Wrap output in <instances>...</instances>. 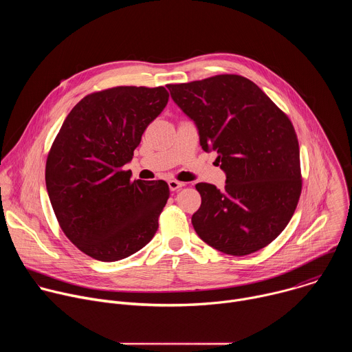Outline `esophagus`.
I'll return each mask as SVG.
<instances>
[{
    "mask_svg": "<svg viewBox=\"0 0 352 352\" xmlns=\"http://www.w3.org/2000/svg\"><path fill=\"white\" fill-rule=\"evenodd\" d=\"M168 186H170L171 190H178V189H181L182 186H185V184L181 182V181H177V179H170V181H168Z\"/></svg>",
    "mask_w": 352,
    "mask_h": 352,
    "instance_id": "esophagus-1",
    "label": "esophagus"
}]
</instances>
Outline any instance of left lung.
<instances>
[{"label":"left lung","instance_id":"8db88e82","mask_svg":"<svg viewBox=\"0 0 352 352\" xmlns=\"http://www.w3.org/2000/svg\"><path fill=\"white\" fill-rule=\"evenodd\" d=\"M195 121L200 146L214 150L226 186L199 182L202 205L192 216L197 235L232 256L254 254L289 223L302 190L292 122L252 80L224 74L167 85Z\"/></svg>","mask_w":352,"mask_h":352}]
</instances>
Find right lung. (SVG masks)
Wrapping results in <instances>:
<instances>
[{
  "mask_svg": "<svg viewBox=\"0 0 352 352\" xmlns=\"http://www.w3.org/2000/svg\"><path fill=\"white\" fill-rule=\"evenodd\" d=\"M168 97L163 86L93 91L71 110L50 147V202L67 238L96 261L131 256L159 228L170 197L167 182L132 181L124 166Z\"/></svg>",
  "mask_w": 352,
  "mask_h": 352,
  "instance_id": "add662e5",
  "label": "right lung"
}]
</instances>
